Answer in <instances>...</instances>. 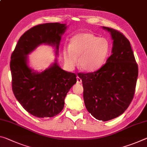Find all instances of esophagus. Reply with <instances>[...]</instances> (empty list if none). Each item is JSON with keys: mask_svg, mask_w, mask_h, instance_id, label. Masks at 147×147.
<instances>
[{"mask_svg": "<svg viewBox=\"0 0 147 147\" xmlns=\"http://www.w3.org/2000/svg\"><path fill=\"white\" fill-rule=\"evenodd\" d=\"M76 79H77V84H81L82 83V79L80 78L79 76H77Z\"/></svg>", "mask_w": 147, "mask_h": 147, "instance_id": "esophagus-1", "label": "esophagus"}]
</instances>
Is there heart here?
Returning <instances> with one entry per match:
<instances>
[{
  "label": "heart",
  "mask_w": 147,
  "mask_h": 147,
  "mask_svg": "<svg viewBox=\"0 0 147 147\" xmlns=\"http://www.w3.org/2000/svg\"><path fill=\"white\" fill-rule=\"evenodd\" d=\"M111 53V44L108 39L99 38L90 32L77 34L71 39L69 48L63 49L64 63L73 69L78 63L84 72L92 73L104 65Z\"/></svg>",
  "instance_id": "b5f03b06"
}]
</instances>
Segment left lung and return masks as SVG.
Returning <instances> with one entry per match:
<instances>
[{
	"instance_id": "left-lung-1",
	"label": "left lung",
	"mask_w": 147,
	"mask_h": 147,
	"mask_svg": "<svg viewBox=\"0 0 147 147\" xmlns=\"http://www.w3.org/2000/svg\"><path fill=\"white\" fill-rule=\"evenodd\" d=\"M113 40L112 54L99 70L79 73L86 109L94 118L108 121L123 114L132 100L138 67L130 41L123 34L108 27Z\"/></svg>"
}]
</instances>
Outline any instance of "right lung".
<instances>
[{"label": "right lung", "mask_w": 147, "mask_h": 147, "mask_svg": "<svg viewBox=\"0 0 147 147\" xmlns=\"http://www.w3.org/2000/svg\"><path fill=\"white\" fill-rule=\"evenodd\" d=\"M67 27L59 23L34 26L20 38L11 54L13 94L24 109L36 117H53L61 112L67 94L76 83V76L63 70L57 58L44 71H35L29 65L28 56L37 47L47 45L53 47L58 57L61 36Z\"/></svg>", "instance_id": "add662e5"}]
</instances>
